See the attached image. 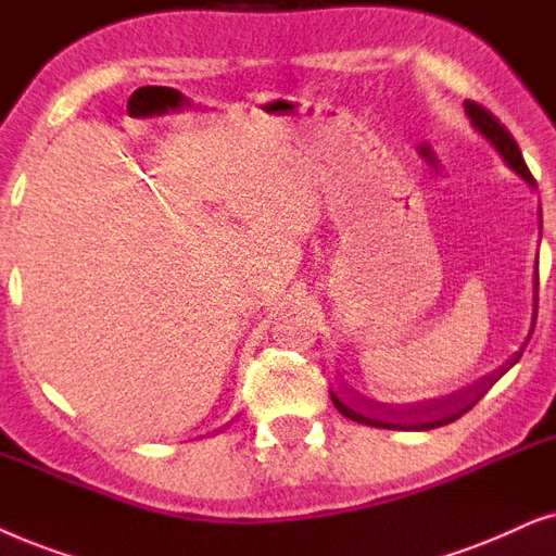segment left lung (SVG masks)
<instances>
[{
	"label": "left lung",
	"instance_id": "left-lung-1",
	"mask_svg": "<svg viewBox=\"0 0 556 556\" xmlns=\"http://www.w3.org/2000/svg\"><path fill=\"white\" fill-rule=\"evenodd\" d=\"M465 114H468L472 129H476L478 135L501 154V160L506 162V165L514 169L521 180H527L529 188H536V180L531 177L527 162H523L519 144H516V139L510 137V131L503 127L498 118H495L491 111L483 109L476 101H465ZM539 228H542V211H539ZM536 307H539V271L534 274V313H531L529 338H531V332H534V325H536ZM529 338H527V343H529ZM521 353H523V348L514 355V358H510V364L506 368H501L493 379H488V383L478 387L470 396L450 399L447 404H429V406H421V409H414V406L412 409H402V406L379 404V402H371V399H364V396L358 399V396L345 394V391H332V389H330V399L343 417L358 421V425L381 427V429H402V432H425V429L445 427V425H450V421L460 419L465 412H470L472 406L478 404V399L493 387V381H498L501 376L521 358Z\"/></svg>",
	"mask_w": 556,
	"mask_h": 556
}]
</instances>
